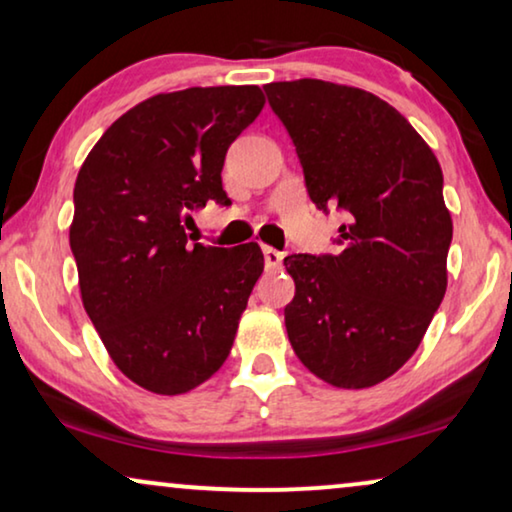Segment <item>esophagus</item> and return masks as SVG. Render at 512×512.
<instances>
[{"mask_svg": "<svg viewBox=\"0 0 512 512\" xmlns=\"http://www.w3.org/2000/svg\"><path fill=\"white\" fill-rule=\"evenodd\" d=\"M263 258H265V268L268 270H279L282 268V251L272 249V247H263Z\"/></svg>", "mask_w": 512, "mask_h": 512, "instance_id": "1", "label": "esophagus"}]
</instances>
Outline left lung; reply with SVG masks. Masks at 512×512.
<instances>
[{"label": "left lung", "instance_id": "obj_1", "mask_svg": "<svg viewBox=\"0 0 512 512\" xmlns=\"http://www.w3.org/2000/svg\"><path fill=\"white\" fill-rule=\"evenodd\" d=\"M314 205L342 209L340 254H291L286 333L333 387L366 389L415 354L447 289L452 216L443 170L405 116L368 90L319 79L265 86Z\"/></svg>", "mask_w": 512, "mask_h": 512}]
</instances>
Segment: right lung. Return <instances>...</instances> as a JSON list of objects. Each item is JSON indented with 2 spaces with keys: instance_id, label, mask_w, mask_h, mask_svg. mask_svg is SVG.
<instances>
[{
  "instance_id": "1",
  "label": "right lung",
  "mask_w": 512,
  "mask_h": 512,
  "mask_svg": "<svg viewBox=\"0 0 512 512\" xmlns=\"http://www.w3.org/2000/svg\"><path fill=\"white\" fill-rule=\"evenodd\" d=\"M258 86L160 93L109 125L74 186L69 247L81 300L118 370L186 394L228 359L263 272L256 242L191 244L193 209L230 205L223 160L263 109Z\"/></svg>"
}]
</instances>
